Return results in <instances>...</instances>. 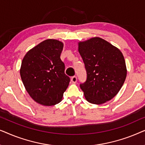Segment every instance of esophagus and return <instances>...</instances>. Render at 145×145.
Instances as JSON below:
<instances>
[{
  "label": "esophagus",
  "instance_id": "34e87169",
  "mask_svg": "<svg viewBox=\"0 0 145 145\" xmlns=\"http://www.w3.org/2000/svg\"><path fill=\"white\" fill-rule=\"evenodd\" d=\"M71 81H72V82L73 83H76V81H77V78L76 76H73L72 78H71Z\"/></svg>",
  "mask_w": 145,
  "mask_h": 145
}]
</instances>
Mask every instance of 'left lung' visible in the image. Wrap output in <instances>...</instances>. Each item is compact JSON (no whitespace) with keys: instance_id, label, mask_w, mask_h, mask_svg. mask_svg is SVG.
<instances>
[{"instance_id":"left-lung-1","label":"left lung","mask_w":145,"mask_h":145,"mask_svg":"<svg viewBox=\"0 0 145 145\" xmlns=\"http://www.w3.org/2000/svg\"><path fill=\"white\" fill-rule=\"evenodd\" d=\"M78 45L87 73L80 88L88 102L104 104L116 96L125 80L123 55L118 48L98 37L80 41Z\"/></svg>"}]
</instances>
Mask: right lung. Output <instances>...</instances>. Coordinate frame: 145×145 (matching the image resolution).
<instances>
[{
    "mask_svg": "<svg viewBox=\"0 0 145 145\" xmlns=\"http://www.w3.org/2000/svg\"><path fill=\"white\" fill-rule=\"evenodd\" d=\"M63 43L53 39L42 41L27 52L22 61L20 76L25 90L35 102L51 106L62 100L70 78L60 58Z\"/></svg>",
    "mask_w": 145,
    "mask_h": 145,
    "instance_id": "add662e5",
    "label": "right lung"
}]
</instances>
